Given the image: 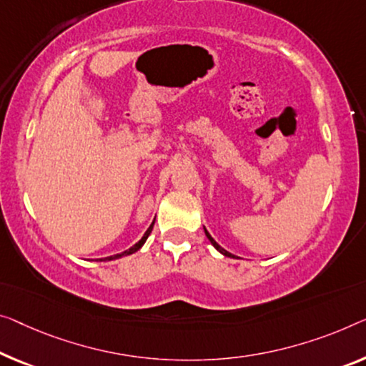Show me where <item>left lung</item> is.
Returning a JSON list of instances; mask_svg holds the SVG:
<instances>
[{
	"instance_id": "8db88e82",
	"label": "left lung",
	"mask_w": 366,
	"mask_h": 366,
	"mask_svg": "<svg viewBox=\"0 0 366 366\" xmlns=\"http://www.w3.org/2000/svg\"><path fill=\"white\" fill-rule=\"evenodd\" d=\"M205 235H207V238H209V239H210V243H212V244H214V247H215V248L218 249V252H220L222 254H225V256H232V253H228V252H227V249H223V248L220 247V244H218V243L215 242V239L210 237V233H209V232H207V230H205Z\"/></svg>"
}]
</instances>
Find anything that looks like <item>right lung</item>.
Masks as SVG:
<instances>
[{"label":"right lung","mask_w":366,"mask_h":366,"mask_svg":"<svg viewBox=\"0 0 366 366\" xmlns=\"http://www.w3.org/2000/svg\"><path fill=\"white\" fill-rule=\"evenodd\" d=\"M152 225H154V222H152ZM152 225L148 228V230H146V233L143 235V238L139 239L138 243L134 244V247H131L129 249H127V252H123V253H119V254H114V256H108V258H105V259H117V258H122V256H127V254H131V253H134V252H138V249L143 247L144 244V242L146 239H148V237H149V233H151V230H152Z\"/></svg>","instance_id":"right-lung-1"}]
</instances>
